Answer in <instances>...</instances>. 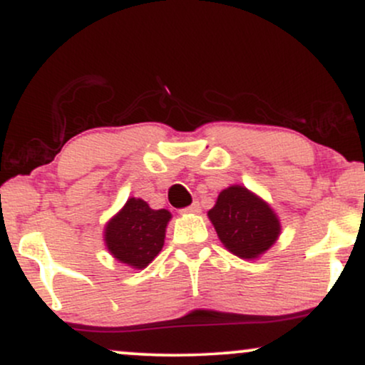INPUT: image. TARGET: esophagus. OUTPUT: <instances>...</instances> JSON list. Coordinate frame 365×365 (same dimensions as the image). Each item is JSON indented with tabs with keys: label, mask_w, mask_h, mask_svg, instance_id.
Returning a JSON list of instances; mask_svg holds the SVG:
<instances>
[{
	"label": "esophagus",
	"mask_w": 365,
	"mask_h": 365,
	"mask_svg": "<svg viewBox=\"0 0 365 365\" xmlns=\"http://www.w3.org/2000/svg\"><path fill=\"white\" fill-rule=\"evenodd\" d=\"M182 212H185V215H199V212H200V204L195 200L194 204H190V206L183 209Z\"/></svg>",
	"instance_id": "esophagus-1"
}]
</instances>
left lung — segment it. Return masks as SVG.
Instances as JSON below:
<instances>
[{"instance_id":"obj_1","label":"left lung","mask_w":365,"mask_h":365,"mask_svg":"<svg viewBox=\"0 0 365 365\" xmlns=\"http://www.w3.org/2000/svg\"><path fill=\"white\" fill-rule=\"evenodd\" d=\"M207 216L221 244L240 259H257L282 233L269 204L242 185L221 190Z\"/></svg>"}]
</instances>
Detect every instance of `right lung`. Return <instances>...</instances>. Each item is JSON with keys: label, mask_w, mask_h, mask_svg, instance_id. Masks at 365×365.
Returning <instances> with one entry per match:
<instances>
[{"label": "right lung", "mask_w": 365, "mask_h": 365, "mask_svg": "<svg viewBox=\"0 0 365 365\" xmlns=\"http://www.w3.org/2000/svg\"><path fill=\"white\" fill-rule=\"evenodd\" d=\"M170 220L171 212L166 209H150L145 200L130 197L108 221L104 242L116 261L144 269L161 252Z\"/></svg>", "instance_id": "1"}]
</instances>
